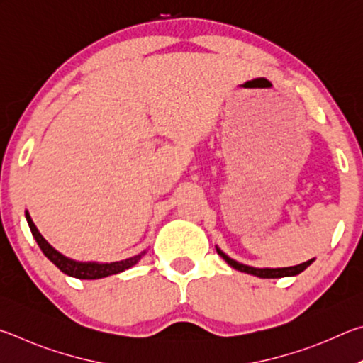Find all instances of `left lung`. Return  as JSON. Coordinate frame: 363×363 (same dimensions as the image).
<instances>
[{"instance_id": "1", "label": "left lung", "mask_w": 363, "mask_h": 363, "mask_svg": "<svg viewBox=\"0 0 363 363\" xmlns=\"http://www.w3.org/2000/svg\"><path fill=\"white\" fill-rule=\"evenodd\" d=\"M216 251L218 255L223 257V259L229 264L230 267L240 270V272H245V274H250V275H256V277L259 279H281V277H293V275H298L303 272V270H306L307 267L311 266L312 262H314V259H309L306 262H301L298 264V266H291V267H251V266H247V264H242L238 262L235 259H232V257L227 256L223 250H220L219 247H216Z\"/></svg>"}]
</instances>
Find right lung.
<instances>
[{"label": "right lung", "instance_id": "1", "mask_svg": "<svg viewBox=\"0 0 363 363\" xmlns=\"http://www.w3.org/2000/svg\"><path fill=\"white\" fill-rule=\"evenodd\" d=\"M26 219L28 223L30 230H32V235L38 243V247L41 248L43 255H45L49 261H51L54 266L57 269L62 270L64 274L70 275V277H75V279H82V280H96V279H104V277H108V275H115V274H120L123 270L130 269L133 266H136V264L140 261V257H143L147 251L144 250L143 253H139L133 257H128V259H123V261H115V262H96V261H88V262H83V261H75V259H70V257L64 256L62 253H59V251L51 247V245L48 243V240L45 237L41 235L40 230L36 229L35 223L30 218L28 211L26 210Z\"/></svg>", "mask_w": 363, "mask_h": 363}]
</instances>
